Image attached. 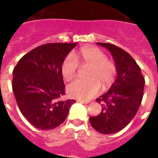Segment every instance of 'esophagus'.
I'll return each instance as SVG.
<instances>
[{"label":"esophagus","mask_w":158,"mask_h":158,"mask_svg":"<svg viewBox=\"0 0 158 158\" xmlns=\"http://www.w3.org/2000/svg\"><path fill=\"white\" fill-rule=\"evenodd\" d=\"M77 102H80V103H84V104H88L89 102L84 101V100H77Z\"/></svg>","instance_id":"esophagus-1"}]
</instances>
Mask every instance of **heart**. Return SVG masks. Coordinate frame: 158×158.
Returning a JSON list of instances; mask_svg holds the SVG:
<instances>
[{"label": "heart", "mask_w": 158, "mask_h": 158, "mask_svg": "<svg viewBox=\"0 0 158 158\" xmlns=\"http://www.w3.org/2000/svg\"><path fill=\"white\" fill-rule=\"evenodd\" d=\"M79 61L89 69L88 79H74L67 86L70 97L80 100H89L98 94L101 84L104 89L109 88L115 81L116 66L115 63L106 59V56L97 48H85L79 54L69 53L62 62L61 73L66 80L75 76L79 69Z\"/></svg>", "instance_id": "obj_1"}]
</instances>
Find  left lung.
<instances>
[{
	"mask_svg": "<svg viewBox=\"0 0 158 158\" xmlns=\"http://www.w3.org/2000/svg\"><path fill=\"white\" fill-rule=\"evenodd\" d=\"M106 48L115 61L117 77L106 94L96 99L102 112L89 121L98 132L109 135L127 126L136 115L142 102L145 80L134 58L125 51L110 43H97Z\"/></svg>",
	"mask_w": 158,
	"mask_h": 158,
	"instance_id": "1",
	"label": "left lung"
}]
</instances>
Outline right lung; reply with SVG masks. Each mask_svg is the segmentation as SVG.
<instances>
[{
  "mask_svg": "<svg viewBox=\"0 0 158 158\" xmlns=\"http://www.w3.org/2000/svg\"><path fill=\"white\" fill-rule=\"evenodd\" d=\"M77 43H48L25 54L13 70L12 89L22 115L39 130H52L66 119L74 99L64 95L61 64Z\"/></svg>",
  "mask_w": 158,
  "mask_h": 158,
  "instance_id": "add662e5",
  "label": "right lung"
}]
</instances>
